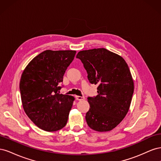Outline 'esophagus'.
<instances>
[{
  "mask_svg": "<svg viewBox=\"0 0 161 161\" xmlns=\"http://www.w3.org/2000/svg\"><path fill=\"white\" fill-rule=\"evenodd\" d=\"M76 98L78 101H82V100L85 99V97H83V96H76Z\"/></svg>",
  "mask_w": 161,
  "mask_h": 161,
  "instance_id": "34e87169",
  "label": "esophagus"
}]
</instances>
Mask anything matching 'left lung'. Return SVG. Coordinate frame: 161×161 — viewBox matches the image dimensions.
Segmentation results:
<instances>
[{
	"label": "left lung",
	"mask_w": 161,
	"mask_h": 161,
	"mask_svg": "<svg viewBox=\"0 0 161 161\" xmlns=\"http://www.w3.org/2000/svg\"><path fill=\"white\" fill-rule=\"evenodd\" d=\"M91 84L97 85L98 95L89 97L86 114L89 127L108 131L118 125L129 110L134 93V81L124 58L105 48L82 50L77 53Z\"/></svg>",
	"instance_id": "left-lung-1"
}]
</instances>
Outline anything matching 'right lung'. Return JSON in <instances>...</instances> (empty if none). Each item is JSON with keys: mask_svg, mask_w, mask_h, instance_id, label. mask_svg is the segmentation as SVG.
Returning <instances> with one entry per match:
<instances>
[{"mask_svg": "<svg viewBox=\"0 0 161 161\" xmlns=\"http://www.w3.org/2000/svg\"><path fill=\"white\" fill-rule=\"evenodd\" d=\"M74 50H46L29 63L19 89L24 111L38 128L55 131L66 125L75 98L60 94L63 76L74 59Z\"/></svg>", "mask_w": 161, "mask_h": 161, "instance_id": "obj_1", "label": "right lung"}]
</instances>
